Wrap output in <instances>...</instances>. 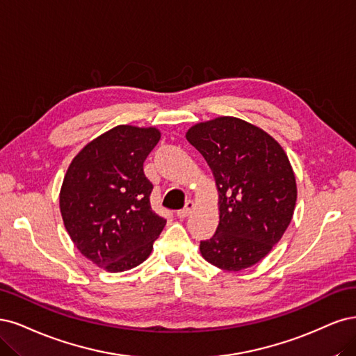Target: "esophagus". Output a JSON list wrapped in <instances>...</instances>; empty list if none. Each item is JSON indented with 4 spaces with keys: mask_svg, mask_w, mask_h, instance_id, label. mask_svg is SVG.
<instances>
[{
    "mask_svg": "<svg viewBox=\"0 0 356 356\" xmlns=\"http://www.w3.org/2000/svg\"><path fill=\"white\" fill-rule=\"evenodd\" d=\"M193 210H195V202L193 201H188L185 207L177 211V217H179V219H185V217H188Z\"/></svg>",
    "mask_w": 356,
    "mask_h": 356,
    "instance_id": "esophagus-1",
    "label": "esophagus"
}]
</instances>
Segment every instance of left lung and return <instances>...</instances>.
<instances>
[{"instance_id": "1", "label": "left lung", "mask_w": 356, "mask_h": 356, "mask_svg": "<svg viewBox=\"0 0 356 356\" xmlns=\"http://www.w3.org/2000/svg\"><path fill=\"white\" fill-rule=\"evenodd\" d=\"M213 171L219 226L200 251L223 270L265 259L289 227L297 200L293 167L282 146L257 125L235 117L198 122L186 131Z\"/></svg>"}]
</instances>
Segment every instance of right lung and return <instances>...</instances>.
Segmentation results:
<instances>
[{"mask_svg": "<svg viewBox=\"0 0 356 356\" xmlns=\"http://www.w3.org/2000/svg\"><path fill=\"white\" fill-rule=\"evenodd\" d=\"M159 139L155 127L117 125L67 167L59 197L65 227L79 253L108 272L139 266L165 226L151 209L154 186L143 173Z\"/></svg>", "mask_w": 356, "mask_h": 356, "instance_id": "add662e5", "label": "right lung"}]
</instances>
